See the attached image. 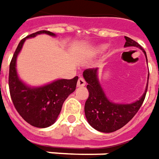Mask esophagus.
<instances>
[{"label":"esophagus","mask_w":159,"mask_h":159,"mask_svg":"<svg viewBox=\"0 0 159 159\" xmlns=\"http://www.w3.org/2000/svg\"><path fill=\"white\" fill-rule=\"evenodd\" d=\"M86 84V83H85V81L84 79L83 78V77H80L78 81H77V86L78 87H83Z\"/></svg>","instance_id":"esophagus-1"}]
</instances>
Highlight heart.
Masks as SVG:
<instances>
[{
    "label": "heart",
    "mask_w": 159,
    "mask_h": 159,
    "mask_svg": "<svg viewBox=\"0 0 159 159\" xmlns=\"http://www.w3.org/2000/svg\"><path fill=\"white\" fill-rule=\"evenodd\" d=\"M106 48H107V45L106 44H101L99 45V46H96L94 49H93V54H100V53H102L104 50H106Z\"/></svg>",
    "instance_id": "b5f03b06"
}]
</instances>
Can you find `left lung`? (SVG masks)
Segmentation results:
<instances>
[{
    "label": "left lung",
    "instance_id": "1",
    "mask_svg": "<svg viewBox=\"0 0 159 159\" xmlns=\"http://www.w3.org/2000/svg\"><path fill=\"white\" fill-rule=\"evenodd\" d=\"M125 38L126 41L125 47L133 46L141 49L147 59L146 52L141 45L127 36H125ZM83 75L87 82L89 92V97L84 105L85 116L90 125L100 132L113 133L125 125L138 112L144 101L148 84L145 93L137 101L130 104H119L112 102L107 98L98 79V68L85 69Z\"/></svg>",
    "mask_w": 159,
    "mask_h": 159
}]
</instances>
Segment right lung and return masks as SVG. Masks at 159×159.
<instances>
[{"instance_id": "obj_1", "label": "right lung", "mask_w": 159, "mask_h": 159, "mask_svg": "<svg viewBox=\"0 0 159 159\" xmlns=\"http://www.w3.org/2000/svg\"><path fill=\"white\" fill-rule=\"evenodd\" d=\"M40 34L56 35L52 32L43 30L34 33L20 41L10 64L9 87L12 102L22 118L33 126L45 128L51 126L57 120L64 101L75 90L78 76L73 79L56 80L39 87L27 86L18 78L16 68L17 55L26 39Z\"/></svg>"}]
</instances>
